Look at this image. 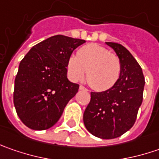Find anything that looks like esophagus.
I'll return each mask as SVG.
<instances>
[{"instance_id":"1","label":"esophagus","mask_w":159,"mask_h":159,"mask_svg":"<svg viewBox=\"0 0 159 159\" xmlns=\"http://www.w3.org/2000/svg\"><path fill=\"white\" fill-rule=\"evenodd\" d=\"M80 90H86V91H89V90L86 89L84 86H82V85H80Z\"/></svg>"}]
</instances>
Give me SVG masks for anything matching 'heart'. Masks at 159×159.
I'll return each instance as SVG.
<instances>
[{
	"instance_id": "1",
	"label": "heart",
	"mask_w": 159,
	"mask_h": 159,
	"mask_svg": "<svg viewBox=\"0 0 159 159\" xmlns=\"http://www.w3.org/2000/svg\"><path fill=\"white\" fill-rule=\"evenodd\" d=\"M68 75L72 81L81 80L87 70V80L96 91H106L119 81L121 62L118 56L98 44L80 48L76 55H70L66 64Z\"/></svg>"
}]
</instances>
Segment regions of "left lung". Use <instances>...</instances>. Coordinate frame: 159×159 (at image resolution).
I'll return each mask as SVG.
<instances>
[{
    "mask_svg": "<svg viewBox=\"0 0 159 159\" xmlns=\"http://www.w3.org/2000/svg\"><path fill=\"white\" fill-rule=\"evenodd\" d=\"M121 62V75L111 89L91 92L83 121L93 135L102 139L119 137L134 125L143 102L145 80L137 61L125 47L106 42Z\"/></svg>",
    "mask_w": 159,
    "mask_h": 159,
    "instance_id": "8db88e82",
    "label": "left lung"
}]
</instances>
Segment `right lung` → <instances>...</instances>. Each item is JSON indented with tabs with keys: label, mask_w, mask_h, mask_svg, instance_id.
Listing matches in <instances>:
<instances>
[{
	"label": "right lung",
	"mask_w": 159,
	"mask_h": 159,
	"mask_svg": "<svg viewBox=\"0 0 159 159\" xmlns=\"http://www.w3.org/2000/svg\"><path fill=\"white\" fill-rule=\"evenodd\" d=\"M85 42L55 35L36 44L22 59L13 98L16 111L27 127L46 130L59 120L80 87L67 79V60Z\"/></svg>",
	"instance_id": "obj_1"
}]
</instances>
